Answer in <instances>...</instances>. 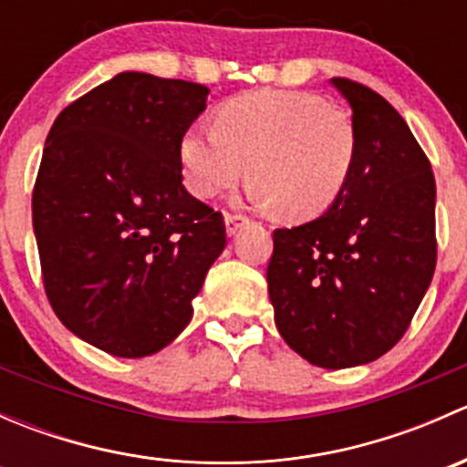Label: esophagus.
<instances>
[{"label":"esophagus","mask_w":467,"mask_h":467,"mask_svg":"<svg viewBox=\"0 0 467 467\" xmlns=\"http://www.w3.org/2000/svg\"><path fill=\"white\" fill-rule=\"evenodd\" d=\"M246 216L244 214H225V233L233 237V234H237V230L242 228L244 223H246Z\"/></svg>","instance_id":"34e87169"}]
</instances>
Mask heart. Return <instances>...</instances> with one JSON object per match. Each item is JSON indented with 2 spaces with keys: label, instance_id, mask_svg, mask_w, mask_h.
<instances>
[{
  "label": "heart",
  "instance_id": "1",
  "mask_svg": "<svg viewBox=\"0 0 467 467\" xmlns=\"http://www.w3.org/2000/svg\"><path fill=\"white\" fill-rule=\"evenodd\" d=\"M359 150L346 108L312 92H255L216 110L212 126H192L181 140L185 187L212 199L248 169V199L294 219L323 214L348 187Z\"/></svg>",
  "mask_w": 467,
  "mask_h": 467
}]
</instances>
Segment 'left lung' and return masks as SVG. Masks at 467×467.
Returning a JSON list of instances; mask_svg holds the SVG:
<instances>
[{"label": "left lung", "mask_w": 467, "mask_h": 467, "mask_svg": "<svg viewBox=\"0 0 467 467\" xmlns=\"http://www.w3.org/2000/svg\"><path fill=\"white\" fill-rule=\"evenodd\" d=\"M359 150L318 219L273 233L266 268L277 332L321 368L370 364L402 338L436 268V182L400 112L361 83L332 78Z\"/></svg>", "instance_id": "1"}]
</instances>
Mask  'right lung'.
<instances>
[{
	"mask_svg": "<svg viewBox=\"0 0 467 467\" xmlns=\"http://www.w3.org/2000/svg\"><path fill=\"white\" fill-rule=\"evenodd\" d=\"M207 94L121 72L69 103L47 135L31 201L47 298L108 355L169 346L225 248L221 212L182 185L181 140Z\"/></svg>",
	"mask_w": 467,
	"mask_h": 467,
	"instance_id": "right-lung-1",
	"label": "right lung"
}]
</instances>
